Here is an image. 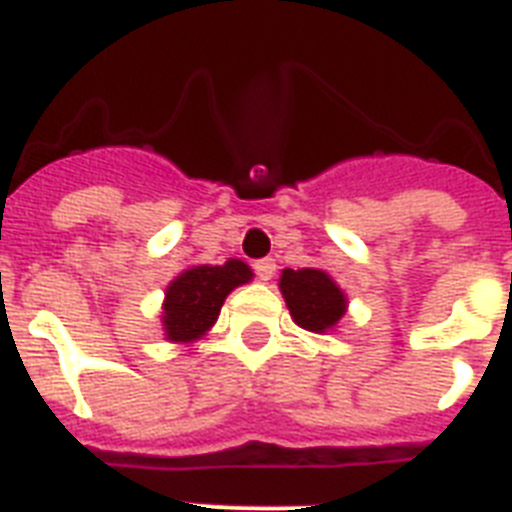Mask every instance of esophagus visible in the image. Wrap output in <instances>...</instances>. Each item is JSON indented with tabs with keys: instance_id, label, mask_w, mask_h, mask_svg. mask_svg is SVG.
<instances>
[{
	"instance_id": "esophagus-1",
	"label": "esophagus",
	"mask_w": 512,
	"mask_h": 512,
	"mask_svg": "<svg viewBox=\"0 0 512 512\" xmlns=\"http://www.w3.org/2000/svg\"><path fill=\"white\" fill-rule=\"evenodd\" d=\"M253 269H256V277L266 282L274 277V272H277V264H274V259H259L256 264H253Z\"/></svg>"
}]
</instances>
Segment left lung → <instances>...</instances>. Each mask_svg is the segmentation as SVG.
Segmentation results:
<instances>
[{
    "label": "left lung",
    "mask_w": 512,
    "mask_h": 512,
    "mask_svg": "<svg viewBox=\"0 0 512 512\" xmlns=\"http://www.w3.org/2000/svg\"><path fill=\"white\" fill-rule=\"evenodd\" d=\"M280 290L295 324L319 335L335 327L348 308L345 293L322 269H285L280 274Z\"/></svg>",
    "instance_id": "obj_1"
}]
</instances>
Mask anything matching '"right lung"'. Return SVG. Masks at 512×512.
Returning <instances> with one entry per match:
<instances>
[{"label":"right lung","mask_w":512,"mask_h":512,"mask_svg":"<svg viewBox=\"0 0 512 512\" xmlns=\"http://www.w3.org/2000/svg\"><path fill=\"white\" fill-rule=\"evenodd\" d=\"M253 277L248 264L238 259L222 266H190L170 282L164 293L162 324L172 342H193L204 337L214 322L227 295Z\"/></svg>","instance_id":"1"}]
</instances>
